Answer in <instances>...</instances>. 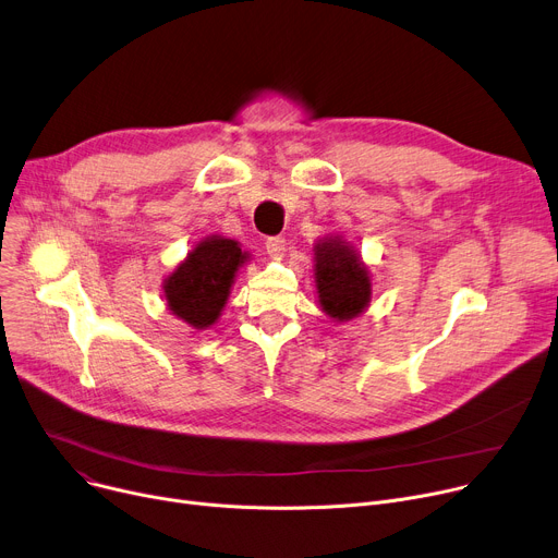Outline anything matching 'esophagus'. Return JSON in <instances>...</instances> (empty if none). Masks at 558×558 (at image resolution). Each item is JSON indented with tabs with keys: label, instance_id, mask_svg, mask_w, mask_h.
<instances>
[{
	"label": "esophagus",
	"instance_id": "obj_1",
	"mask_svg": "<svg viewBox=\"0 0 558 558\" xmlns=\"http://www.w3.org/2000/svg\"><path fill=\"white\" fill-rule=\"evenodd\" d=\"M265 246H267V253H269L271 257H282V255H284V248H287V240L280 238V235H274V238H267Z\"/></svg>",
	"mask_w": 558,
	"mask_h": 558
}]
</instances>
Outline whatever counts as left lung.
Segmentation results:
<instances>
[{
  "label": "left lung",
  "mask_w": 558,
  "mask_h": 558,
  "mask_svg": "<svg viewBox=\"0 0 558 558\" xmlns=\"http://www.w3.org/2000/svg\"><path fill=\"white\" fill-rule=\"evenodd\" d=\"M314 278L318 289V303L337 320L356 318L369 303L367 269L354 248L341 238H323L314 246Z\"/></svg>",
  "instance_id": "left-lung-1"
}]
</instances>
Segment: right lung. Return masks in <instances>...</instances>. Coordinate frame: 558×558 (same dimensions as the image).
<instances>
[{"mask_svg":"<svg viewBox=\"0 0 558 558\" xmlns=\"http://www.w3.org/2000/svg\"><path fill=\"white\" fill-rule=\"evenodd\" d=\"M248 253L235 240L210 235L202 240L166 280L170 312L195 329L210 327L227 305L233 278Z\"/></svg>","mask_w":558,"mask_h":558,"instance_id":"add662e5","label":"right lung"}]
</instances>
